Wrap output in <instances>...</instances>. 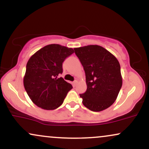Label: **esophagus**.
<instances>
[{
  "label": "esophagus",
  "instance_id": "esophagus-1",
  "mask_svg": "<svg viewBox=\"0 0 149 149\" xmlns=\"http://www.w3.org/2000/svg\"><path fill=\"white\" fill-rule=\"evenodd\" d=\"M77 83H78V80H75L73 82V86H76V84H77Z\"/></svg>",
  "mask_w": 149,
  "mask_h": 149
}]
</instances>
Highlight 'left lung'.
Wrapping results in <instances>:
<instances>
[{"mask_svg": "<svg viewBox=\"0 0 149 149\" xmlns=\"http://www.w3.org/2000/svg\"><path fill=\"white\" fill-rule=\"evenodd\" d=\"M84 69L87 90L80 94L83 104L92 111H102L112 105L123 84L120 66L103 47L90 45L74 48Z\"/></svg>", "mask_w": 149, "mask_h": 149, "instance_id": "1", "label": "left lung"}]
</instances>
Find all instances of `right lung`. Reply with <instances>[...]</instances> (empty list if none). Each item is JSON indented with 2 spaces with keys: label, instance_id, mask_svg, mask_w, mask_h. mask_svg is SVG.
<instances>
[{
  "label": "right lung",
  "instance_id": "add662e5",
  "mask_svg": "<svg viewBox=\"0 0 149 149\" xmlns=\"http://www.w3.org/2000/svg\"><path fill=\"white\" fill-rule=\"evenodd\" d=\"M74 52L72 48L58 44L46 45L31 57L26 64L24 86L36 105L54 110L62 104L72 85L58 76L62 63Z\"/></svg>",
  "mask_w": 149,
  "mask_h": 149
}]
</instances>
